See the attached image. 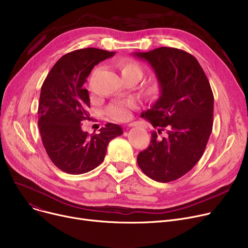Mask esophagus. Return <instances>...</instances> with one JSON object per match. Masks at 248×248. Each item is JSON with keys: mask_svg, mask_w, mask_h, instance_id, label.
I'll return each instance as SVG.
<instances>
[{"mask_svg": "<svg viewBox=\"0 0 248 248\" xmlns=\"http://www.w3.org/2000/svg\"><path fill=\"white\" fill-rule=\"evenodd\" d=\"M136 125H137V124H136L135 123H131V124H127V126H128V127H133V126H136Z\"/></svg>", "mask_w": 248, "mask_h": 248, "instance_id": "1", "label": "esophagus"}]
</instances>
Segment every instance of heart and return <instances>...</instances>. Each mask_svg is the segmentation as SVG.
<instances>
[{
  "label": "heart",
  "instance_id": "b5f03b06",
  "mask_svg": "<svg viewBox=\"0 0 248 248\" xmlns=\"http://www.w3.org/2000/svg\"><path fill=\"white\" fill-rule=\"evenodd\" d=\"M120 68L123 76L133 75L139 79L142 75V69L140 65L131 59H124L120 63ZM158 90L157 84H152L150 86V93H155ZM135 107V103L129 100H117L110 103L107 108V114L110 119L117 122H124L131 116V110Z\"/></svg>",
  "mask_w": 248,
  "mask_h": 248
}]
</instances>
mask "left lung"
I'll use <instances>...</instances> for the list:
<instances>
[{"label": "left lung", "instance_id": "8db88e82", "mask_svg": "<svg viewBox=\"0 0 248 248\" xmlns=\"http://www.w3.org/2000/svg\"><path fill=\"white\" fill-rule=\"evenodd\" d=\"M135 56L151 65L161 89L157 101L140 115L157 132L138 155V165L149 178L168 183L187 174L202 157L213 126L212 89L197 59L184 50L161 47ZM164 131L166 136L159 138Z\"/></svg>", "mask_w": 248, "mask_h": 248}]
</instances>
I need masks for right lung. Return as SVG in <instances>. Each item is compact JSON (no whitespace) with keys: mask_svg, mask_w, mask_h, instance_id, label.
Masks as SVG:
<instances>
[{"mask_svg":"<svg viewBox=\"0 0 248 248\" xmlns=\"http://www.w3.org/2000/svg\"><path fill=\"white\" fill-rule=\"evenodd\" d=\"M113 55L97 48L72 51L55 63L41 87L38 126L43 146L53 164L67 174L93 170L103 162L108 142L123 135V128L114 124L91 136L81 129L90 108L83 84L94 65Z\"/></svg>","mask_w":248,"mask_h":248,"instance_id":"obj_1","label":"right lung"}]
</instances>
